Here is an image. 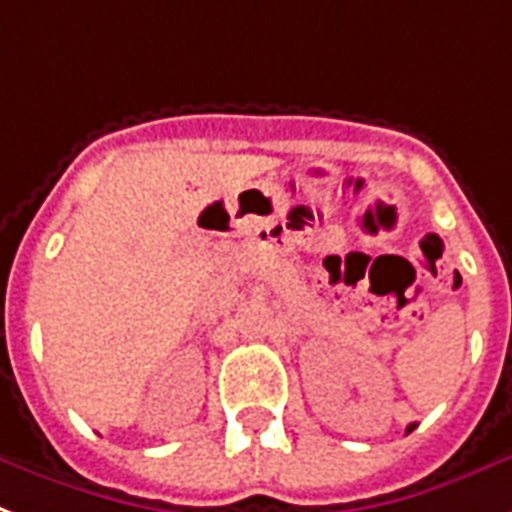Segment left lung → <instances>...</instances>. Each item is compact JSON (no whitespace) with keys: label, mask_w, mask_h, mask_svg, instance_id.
<instances>
[{"label":"left lung","mask_w":512,"mask_h":512,"mask_svg":"<svg viewBox=\"0 0 512 512\" xmlns=\"http://www.w3.org/2000/svg\"><path fill=\"white\" fill-rule=\"evenodd\" d=\"M413 427H416V424H411V427H408V432H411V429H413Z\"/></svg>","instance_id":"obj_1"}]
</instances>
